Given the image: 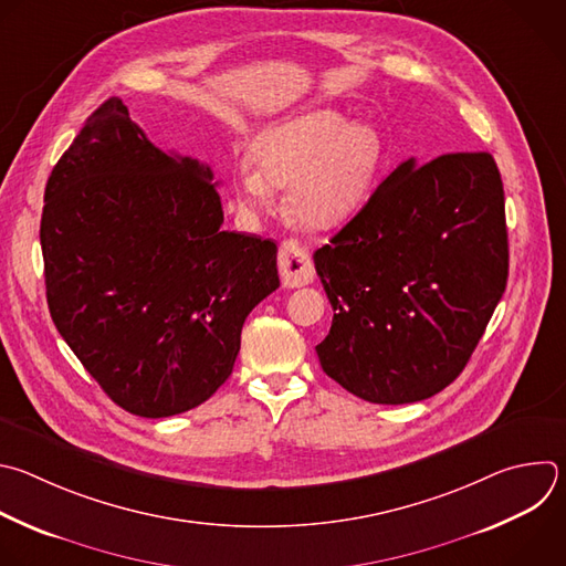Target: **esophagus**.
<instances>
[{"label":"esophagus","mask_w":566,"mask_h":566,"mask_svg":"<svg viewBox=\"0 0 566 566\" xmlns=\"http://www.w3.org/2000/svg\"><path fill=\"white\" fill-rule=\"evenodd\" d=\"M277 266H280V275H282V282L286 289H297V286L308 284L315 273L306 249H302L293 240L282 242L280 253H277Z\"/></svg>","instance_id":"34e87169"}]
</instances>
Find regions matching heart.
I'll return each instance as SVG.
<instances>
[{
    "label": "heart",
    "mask_w": 566,
    "mask_h": 566,
    "mask_svg": "<svg viewBox=\"0 0 566 566\" xmlns=\"http://www.w3.org/2000/svg\"><path fill=\"white\" fill-rule=\"evenodd\" d=\"M385 159L387 144L378 126L317 108L253 142L256 168L240 166L235 191L242 209L260 211L271 205L273 186H289L284 207L291 220L311 231H331L364 207Z\"/></svg>",
    "instance_id": "heart-1"
}]
</instances>
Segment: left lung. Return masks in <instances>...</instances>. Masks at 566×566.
Returning <instances> with one entry per match:
<instances>
[{"label": "left lung", "mask_w": 566, "mask_h": 566, "mask_svg": "<svg viewBox=\"0 0 566 566\" xmlns=\"http://www.w3.org/2000/svg\"><path fill=\"white\" fill-rule=\"evenodd\" d=\"M333 306L319 364L348 394L409 405L449 387L509 277L504 188L489 153L402 161L313 253Z\"/></svg>", "instance_id": "8db88e82"}]
</instances>
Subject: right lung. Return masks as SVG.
<instances>
[{"mask_svg":"<svg viewBox=\"0 0 566 566\" xmlns=\"http://www.w3.org/2000/svg\"><path fill=\"white\" fill-rule=\"evenodd\" d=\"M213 170L159 150L106 99L55 164L40 227L51 317L102 391L139 418L207 402L277 247L227 231Z\"/></svg>","mask_w":566,"mask_h":566,"instance_id":"1","label":"right lung"}]
</instances>
